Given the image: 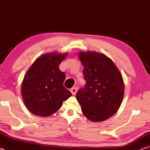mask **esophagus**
<instances>
[{
    "instance_id": "obj_1",
    "label": "esophagus",
    "mask_w": 150,
    "mask_h": 150,
    "mask_svg": "<svg viewBox=\"0 0 150 150\" xmlns=\"http://www.w3.org/2000/svg\"><path fill=\"white\" fill-rule=\"evenodd\" d=\"M71 93H72V95H75V94H76V93H77V88L76 87H72L71 88Z\"/></svg>"
}]
</instances>
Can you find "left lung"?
Returning a JSON list of instances; mask_svg holds the SVG:
<instances>
[{"label": "left lung", "mask_w": 150, "mask_h": 150, "mask_svg": "<svg viewBox=\"0 0 150 150\" xmlns=\"http://www.w3.org/2000/svg\"><path fill=\"white\" fill-rule=\"evenodd\" d=\"M86 84L76 95L83 115L93 122L107 120L122 102L124 84L120 71L110 58L94 52H80Z\"/></svg>", "instance_id": "obj_1"}]
</instances>
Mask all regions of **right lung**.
<instances>
[{
  "mask_svg": "<svg viewBox=\"0 0 150 150\" xmlns=\"http://www.w3.org/2000/svg\"><path fill=\"white\" fill-rule=\"evenodd\" d=\"M67 54L47 53L33 63L25 75L21 86L22 99L30 112L49 116L62 107L72 95L63 86L65 73L59 65Z\"/></svg>",
  "mask_w": 150,
  "mask_h": 150,
  "instance_id": "1",
  "label": "right lung"
}]
</instances>
